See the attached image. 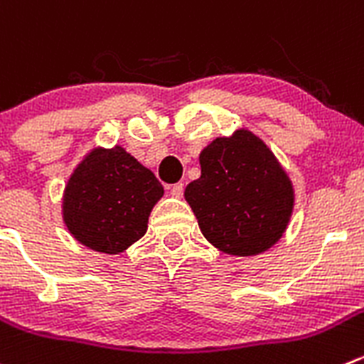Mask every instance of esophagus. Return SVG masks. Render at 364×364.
Wrapping results in <instances>:
<instances>
[{
	"mask_svg": "<svg viewBox=\"0 0 364 364\" xmlns=\"http://www.w3.org/2000/svg\"><path fill=\"white\" fill-rule=\"evenodd\" d=\"M183 192H185V185L183 183H176V185L171 186V193L174 197H181Z\"/></svg>",
	"mask_w": 364,
	"mask_h": 364,
	"instance_id": "34e87169",
	"label": "esophagus"
}]
</instances>
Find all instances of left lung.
<instances>
[{"label": "left lung", "mask_w": 364, "mask_h": 364, "mask_svg": "<svg viewBox=\"0 0 364 364\" xmlns=\"http://www.w3.org/2000/svg\"><path fill=\"white\" fill-rule=\"evenodd\" d=\"M200 178L185 199L204 238L222 252L254 256L283 236L294 208L291 183L272 151L247 129L200 153Z\"/></svg>", "instance_id": "1"}]
</instances>
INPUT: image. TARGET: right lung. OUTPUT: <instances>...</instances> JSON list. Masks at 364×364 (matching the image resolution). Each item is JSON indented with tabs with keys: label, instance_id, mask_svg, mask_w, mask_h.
<instances>
[{
	"label": "right lung",
	"instance_id": "right-lung-1",
	"mask_svg": "<svg viewBox=\"0 0 364 364\" xmlns=\"http://www.w3.org/2000/svg\"><path fill=\"white\" fill-rule=\"evenodd\" d=\"M164 186L122 147L88 154L70 176L63 220L74 238L97 252L117 254L142 238Z\"/></svg>",
	"mask_w": 364,
	"mask_h": 364
}]
</instances>
